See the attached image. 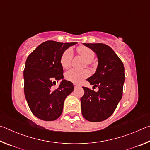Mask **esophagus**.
Returning a JSON list of instances; mask_svg holds the SVG:
<instances>
[{
  "instance_id": "34e87169",
  "label": "esophagus",
  "mask_w": 150,
  "mask_h": 150,
  "mask_svg": "<svg viewBox=\"0 0 150 150\" xmlns=\"http://www.w3.org/2000/svg\"><path fill=\"white\" fill-rule=\"evenodd\" d=\"M74 87H75V88H77V87H79V85L77 84H74Z\"/></svg>"
}]
</instances>
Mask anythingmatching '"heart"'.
Masks as SVG:
<instances>
[{"label":"heart","instance_id":"obj_1","mask_svg":"<svg viewBox=\"0 0 150 150\" xmlns=\"http://www.w3.org/2000/svg\"><path fill=\"white\" fill-rule=\"evenodd\" d=\"M77 51L78 54L86 61V65L89 66L95 57V52L91 48L84 46V45L79 46L77 48ZM73 55V50L71 48H68L63 52L60 57V63L63 68H64V69L69 68L71 64ZM89 75L90 72L87 69L77 70L75 69H71L68 71L67 72H66L65 77L67 81L78 84L84 80L85 79L87 78Z\"/></svg>","mask_w":150,"mask_h":150}]
</instances>
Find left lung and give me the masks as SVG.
Wrapping results in <instances>:
<instances>
[{"instance_id":"1","label":"left lung","mask_w":150,"mask_h":150,"mask_svg":"<svg viewBox=\"0 0 150 150\" xmlns=\"http://www.w3.org/2000/svg\"><path fill=\"white\" fill-rule=\"evenodd\" d=\"M97 55L98 64L96 72L87 81L95 92L83 87L84 95L81 98L82 115L90 122H101L112 115L121 100L125 79L123 63L108 45L104 44H83Z\"/></svg>"}]
</instances>
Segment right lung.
Wrapping results in <instances>:
<instances>
[{"label":"right lung","mask_w":150,"mask_h":150,"mask_svg":"<svg viewBox=\"0 0 150 150\" xmlns=\"http://www.w3.org/2000/svg\"><path fill=\"white\" fill-rule=\"evenodd\" d=\"M76 44L49 40L38 45L27 58L24 70L25 97L33 115L41 120L59 118L65 98L74 89L73 83L65 79L57 88L52 87L63 78L61 55Z\"/></svg>","instance_id":"add662e5"}]
</instances>
